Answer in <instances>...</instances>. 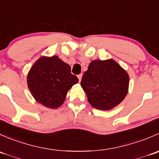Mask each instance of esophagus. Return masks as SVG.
Returning <instances> with one entry per match:
<instances>
[{
	"label": "esophagus",
	"mask_w": 159,
	"mask_h": 159,
	"mask_svg": "<svg viewBox=\"0 0 159 159\" xmlns=\"http://www.w3.org/2000/svg\"><path fill=\"white\" fill-rule=\"evenodd\" d=\"M78 80H79V81H81V78H82V74H80V75H78Z\"/></svg>",
	"instance_id": "esophagus-1"
}]
</instances>
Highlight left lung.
Segmentation results:
<instances>
[{
    "label": "left lung",
    "instance_id": "obj_1",
    "mask_svg": "<svg viewBox=\"0 0 159 159\" xmlns=\"http://www.w3.org/2000/svg\"><path fill=\"white\" fill-rule=\"evenodd\" d=\"M129 84L127 72L113 60L91 61L81 81L89 103L100 110H110L121 103Z\"/></svg>",
    "mask_w": 159,
    "mask_h": 159
}]
</instances>
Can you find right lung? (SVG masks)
Listing matches in <instances>:
<instances>
[{
	"label": "right lung",
	"instance_id": "obj_1",
	"mask_svg": "<svg viewBox=\"0 0 159 159\" xmlns=\"http://www.w3.org/2000/svg\"><path fill=\"white\" fill-rule=\"evenodd\" d=\"M78 82L69 65L57 56L38 59L28 75V85L38 103L51 108L63 104L68 91Z\"/></svg>",
	"mask_w": 159,
	"mask_h": 159
}]
</instances>
